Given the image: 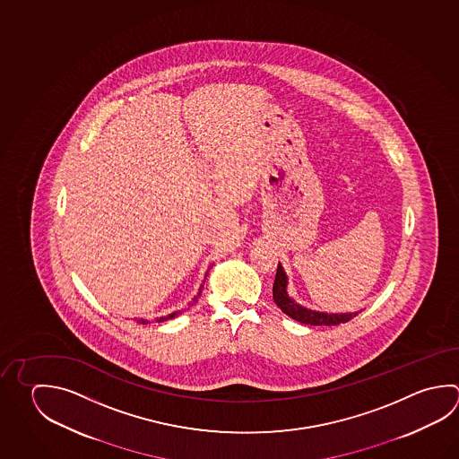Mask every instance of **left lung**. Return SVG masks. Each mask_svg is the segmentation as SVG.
Segmentation results:
<instances>
[{"label":"left lung","mask_w":459,"mask_h":459,"mask_svg":"<svg viewBox=\"0 0 459 459\" xmlns=\"http://www.w3.org/2000/svg\"><path fill=\"white\" fill-rule=\"evenodd\" d=\"M286 286H288V276L284 273L281 264H278L275 283H273V300H275L276 306L281 308V312H284L288 317L298 320L300 324H306V325H340V324L350 322L351 318L356 317L359 314V312L326 314V312H317V310L302 307L288 296Z\"/></svg>","instance_id":"left-lung-1"}]
</instances>
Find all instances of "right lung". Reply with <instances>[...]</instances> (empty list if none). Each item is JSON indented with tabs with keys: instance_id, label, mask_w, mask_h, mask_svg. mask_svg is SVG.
I'll list each match as a JSON object with an SVG mask.
<instances>
[{
	"instance_id": "obj_1",
	"label": "right lung",
	"mask_w": 459,
	"mask_h": 459,
	"mask_svg": "<svg viewBox=\"0 0 459 459\" xmlns=\"http://www.w3.org/2000/svg\"><path fill=\"white\" fill-rule=\"evenodd\" d=\"M205 278H207V276H205ZM200 290H202V286H200ZM194 300H195V298H194ZM181 312H183V310H176V312H173V314H169V316H167V317H159V318H155V320H157V322H163V320H169V318L178 317V316H179V314H181ZM135 320H137V322H139V324H147V322H149V320H147V318H135Z\"/></svg>"
}]
</instances>
